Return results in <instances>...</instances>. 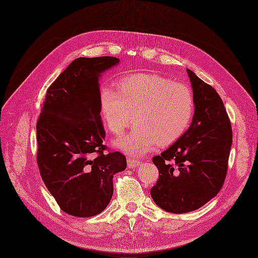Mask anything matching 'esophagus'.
<instances>
[{"mask_svg":"<svg viewBox=\"0 0 258 258\" xmlns=\"http://www.w3.org/2000/svg\"><path fill=\"white\" fill-rule=\"evenodd\" d=\"M140 164H141L140 160H137V159H135V158H127V167H128L130 169L136 168V167H138Z\"/></svg>","mask_w":258,"mask_h":258,"instance_id":"34e87169","label":"esophagus"}]
</instances>
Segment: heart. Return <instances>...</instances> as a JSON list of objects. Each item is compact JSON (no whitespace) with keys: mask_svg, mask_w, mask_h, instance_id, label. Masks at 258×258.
Returning <instances> with one entry per match:
<instances>
[{"mask_svg":"<svg viewBox=\"0 0 258 258\" xmlns=\"http://www.w3.org/2000/svg\"><path fill=\"white\" fill-rule=\"evenodd\" d=\"M117 90L100 91V114L107 130L120 135L135 114L136 125L128 135L114 141L125 153L141 155L156 144L167 147L182 137L191 122L195 99L188 86L154 73L122 78Z\"/></svg>","mask_w":258,"mask_h":258,"instance_id":"obj_1","label":"heart"}]
</instances>
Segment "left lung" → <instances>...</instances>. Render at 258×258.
<instances>
[{
	"label": "left lung",
	"mask_w": 258,
	"mask_h": 258,
	"mask_svg": "<svg viewBox=\"0 0 258 258\" xmlns=\"http://www.w3.org/2000/svg\"><path fill=\"white\" fill-rule=\"evenodd\" d=\"M187 73L195 99L192 122L182 137L153 157L159 177L151 197L173 214L196 211L220 191L233 142L220 95L195 72L187 69Z\"/></svg>",
	"instance_id": "left-lung-1"
}]
</instances>
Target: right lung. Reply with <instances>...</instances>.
<instances>
[{
	"label": "right lung",
	"mask_w": 258,
	"mask_h": 258,
	"mask_svg": "<svg viewBox=\"0 0 258 258\" xmlns=\"http://www.w3.org/2000/svg\"><path fill=\"white\" fill-rule=\"evenodd\" d=\"M119 58L102 56L73 60L46 90L37 122V164L47 190L71 216H97L113 194L112 177L125 170L120 152L104 153L100 114L103 72Z\"/></svg>",
	"instance_id": "1"
}]
</instances>
